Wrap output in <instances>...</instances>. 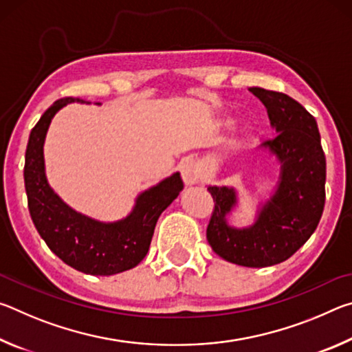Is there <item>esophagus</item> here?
<instances>
[{"mask_svg":"<svg viewBox=\"0 0 352 352\" xmlns=\"http://www.w3.org/2000/svg\"><path fill=\"white\" fill-rule=\"evenodd\" d=\"M180 174L186 186H190V184H195L200 178V166L194 162V160H184V162L180 164Z\"/></svg>","mask_w":352,"mask_h":352,"instance_id":"34e87169","label":"esophagus"}]
</instances>
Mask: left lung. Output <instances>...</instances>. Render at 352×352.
Masks as SVG:
<instances>
[{
    "instance_id": "8db88e82",
    "label": "left lung",
    "mask_w": 352,
    "mask_h": 352,
    "mask_svg": "<svg viewBox=\"0 0 352 352\" xmlns=\"http://www.w3.org/2000/svg\"><path fill=\"white\" fill-rule=\"evenodd\" d=\"M265 105L275 138L262 147L281 164L276 192L247 228L226 223L237 204L233 188L208 186L214 210L206 239L220 258L243 267H270L289 259L317 230L324 208L326 157L317 121L295 99L279 91L250 88Z\"/></svg>"
}]
</instances>
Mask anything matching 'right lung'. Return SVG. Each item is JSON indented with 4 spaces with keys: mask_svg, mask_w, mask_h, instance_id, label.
Here are the masks:
<instances>
[{
    "mask_svg": "<svg viewBox=\"0 0 352 352\" xmlns=\"http://www.w3.org/2000/svg\"><path fill=\"white\" fill-rule=\"evenodd\" d=\"M79 98L56 100L29 135L25 160V188L32 222L41 239L65 264L87 275L110 276L133 269L151 247L158 217L182 192L178 172L138 195L133 211L113 223L83 216L63 204L45 175L43 144L56 113Z\"/></svg>",
    "mask_w": 352,
    "mask_h": 352,
    "instance_id": "obj_1",
    "label": "right lung"
}]
</instances>
